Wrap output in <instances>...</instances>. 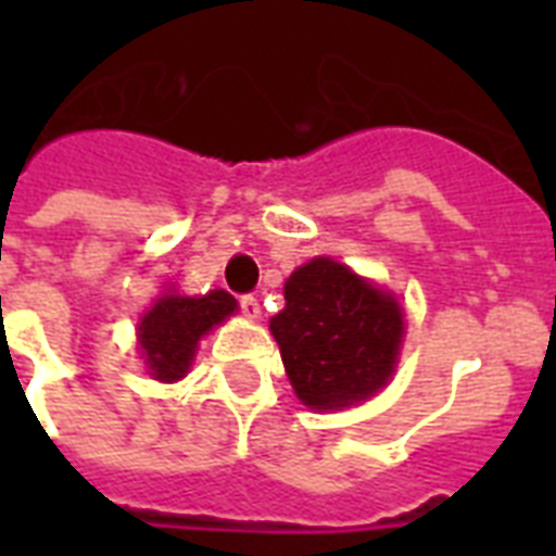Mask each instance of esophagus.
Masks as SVG:
<instances>
[{"label": "esophagus", "mask_w": 556, "mask_h": 556, "mask_svg": "<svg viewBox=\"0 0 556 556\" xmlns=\"http://www.w3.org/2000/svg\"><path fill=\"white\" fill-rule=\"evenodd\" d=\"M239 308H242V314H244V317H248V320H256V317H260V314H262L260 300H256V296H251V294L239 296Z\"/></svg>", "instance_id": "34e87169"}]
</instances>
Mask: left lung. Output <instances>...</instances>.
<instances>
[{
	"label": "left lung",
	"mask_w": 556,
	"mask_h": 556,
	"mask_svg": "<svg viewBox=\"0 0 556 556\" xmlns=\"http://www.w3.org/2000/svg\"><path fill=\"white\" fill-rule=\"evenodd\" d=\"M288 380L312 409H340L375 395L392 375L404 312L380 288L320 256L286 282V308L270 317Z\"/></svg>",
	"instance_id": "obj_1"
}]
</instances>
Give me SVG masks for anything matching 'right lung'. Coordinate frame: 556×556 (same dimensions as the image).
<instances>
[{
	"label": "right lung",
	"mask_w": 556,
	"mask_h": 556,
	"mask_svg": "<svg viewBox=\"0 0 556 556\" xmlns=\"http://www.w3.org/2000/svg\"><path fill=\"white\" fill-rule=\"evenodd\" d=\"M233 312L236 300L227 291H210L204 296H161L138 326V340L152 378L167 383L185 378L201 334Z\"/></svg>",
	"instance_id": "add662e5"
}]
</instances>
